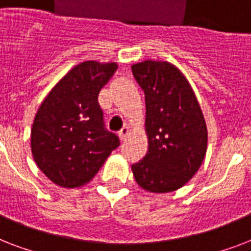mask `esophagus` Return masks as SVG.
<instances>
[{
    "label": "esophagus",
    "mask_w": 251,
    "mask_h": 251,
    "mask_svg": "<svg viewBox=\"0 0 251 251\" xmlns=\"http://www.w3.org/2000/svg\"><path fill=\"white\" fill-rule=\"evenodd\" d=\"M129 134H130L129 127H127V126H125V127H122V129L120 130V133H118V135H120V139H121V141H125Z\"/></svg>",
    "instance_id": "1"
}]
</instances>
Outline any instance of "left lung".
I'll return each mask as SVG.
<instances>
[{"label":"left lung","mask_w":251,"mask_h":251,"mask_svg":"<svg viewBox=\"0 0 251 251\" xmlns=\"http://www.w3.org/2000/svg\"><path fill=\"white\" fill-rule=\"evenodd\" d=\"M145 92V130L149 150L131 165L146 191L171 193L193 178L207 151V125L198 99L177 66L145 60L131 66Z\"/></svg>","instance_id":"left-lung-1"}]
</instances>
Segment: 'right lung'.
Here are the masks:
<instances>
[{
	"label": "right lung",
	"instance_id": "add662e5",
	"mask_svg": "<svg viewBox=\"0 0 251 251\" xmlns=\"http://www.w3.org/2000/svg\"><path fill=\"white\" fill-rule=\"evenodd\" d=\"M117 68L116 62L83 61L57 82L39 106L31 151L39 169L57 186L88 183L120 146L117 135L104 129L98 101Z\"/></svg>",
	"mask_w": 251,
	"mask_h": 251
}]
</instances>
